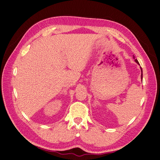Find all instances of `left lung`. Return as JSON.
I'll return each instance as SVG.
<instances>
[{"mask_svg":"<svg viewBox=\"0 0 160 160\" xmlns=\"http://www.w3.org/2000/svg\"><path fill=\"white\" fill-rule=\"evenodd\" d=\"M133 59H135V56H133ZM135 61L137 62L138 64H139V62H138V61L137 60V59H135ZM141 69H142V77H143V74H142V67H141Z\"/></svg>","mask_w":160,"mask_h":160,"instance_id":"1","label":"left lung"}]
</instances>
